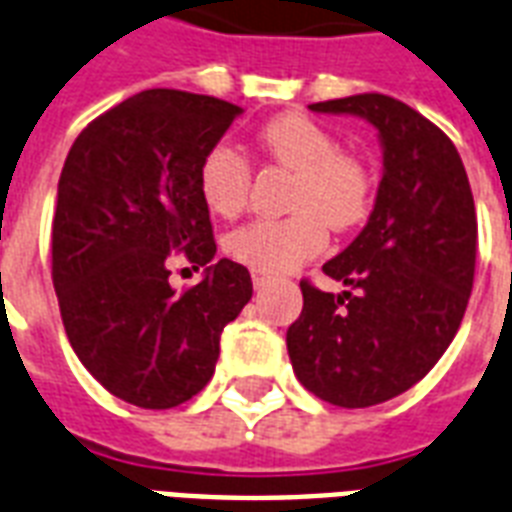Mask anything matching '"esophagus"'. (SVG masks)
Wrapping results in <instances>:
<instances>
[{
  "instance_id": "esophagus-1",
  "label": "esophagus",
  "mask_w": 512,
  "mask_h": 512,
  "mask_svg": "<svg viewBox=\"0 0 512 512\" xmlns=\"http://www.w3.org/2000/svg\"><path fill=\"white\" fill-rule=\"evenodd\" d=\"M271 282V276L263 271H252V284H255V290H263L265 284Z\"/></svg>"
}]
</instances>
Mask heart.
<instances>
[{"mask_svg": "<svg viewBox=\"0 0 512 512\" xmlns=\"http://www.w3.org/2000/svg\"><path fill=\"white\" fill-rule=\"evenodd\" d=\"M265 161L292 171L287 217L252 220L225 236V252L252 271L282 273L319 255L327 228H357L373 204V171L357 152L343 150L335 134L303 112L271 117L257 131ZM252 166L228 144L206 152L198 169L204 204L220 217H239L249 201Z\"/></svg>", "mask_w": 512, "mask_h": 512, "instance_id": "obj_1", "label": "heart"}]
</instances>
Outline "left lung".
Here are the masks:
<instances>
[{
  "label": "left lung",
  "instance_id": "obj_1",
  "mask_svg": "<svg viewBox=\"0 0 512 512\" xmlns=\"http://www.w3.org/2000/svg\"><path fill=\"white\" fill-rule=\"evenodd\" d=\"M378 128L384 177L368 225L322 271L341 295L303 279V311L287 330L292 370L308 392L370 408L408 392L462 325L478 255L464 163L435 123L384 93L311 104Z\"/></svg>",
  "mask_w": 512,
  "mask_h": 512
}]
</instances>
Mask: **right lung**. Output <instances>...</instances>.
Masks as SVG:
<instances>
[{
    "mask_svg": "<svg viewBox=\"0 0 512 512\" xmlns=\"http://www.w3.org/2000/svg\"><path fill=\"white\" fill-rule=\"evenodd\" d=\"M241 107L152 88L120 101L74 139L58 179L53 287L66 338L107 392L166 411L198 395L220 357L222 327L252 298L241 263H217L204 155ZM207 265L177 293L170 265Z\"/></svg>",
    "mask_w": 512,
    "mask_h": 512,
    "instance_id": "obj_1",
    "label": "right lung"
}]
</instances>
